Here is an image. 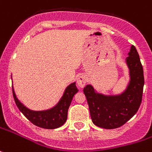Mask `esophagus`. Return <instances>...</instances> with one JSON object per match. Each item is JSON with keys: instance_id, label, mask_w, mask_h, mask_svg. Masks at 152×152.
<instances>
[{"instance_id": "1", "label": "esophagus", "mask_w": 152, "mask_h": 152, "mask_svg": "<svg viewBox=\"0 0 152 152\" xmlns=\"http://www.w3.org/2000/svg\"><path fill=\"white\" fill-rule=\"evenodd\" d=\"M87 82V77L85 75H81L77 77V85L80 87H84Z\"/></svg>"}]
</instances>
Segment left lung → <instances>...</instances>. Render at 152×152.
Listing matches in <instances>:
<instances>
[{
  "instance_id": "1",
  "label": "left lung",
  "mask_w": 152,
  "mask_h": 152,
  "mask_svg": "<svg viewBox=\"0 0 152 152\" xmlns=\"http://www.w3.org/2000/svg\"><path fill=\"white\" fill-rule=\"evenodd\" d=\"M130 81L126 90L117 96H104L86 85L83 92L89 106L92 122L100 128L116 129L124 125L138 111L142 101L144 72L140 56L132 45L126 58Z\"/></svg>"
}]
</instances>
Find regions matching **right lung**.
<instances>
[{"instance_id": "add662e5", "label": "right lung", "mask_w": 152, "mask_h": 152, "mask_svg": "<svg viewBox=\"0 0 152 152\" xmlns=\"http://www.w3.org/2000/svg\"><path fill=\"white\" fill-rule=\"evenodd\" d=\"M77 92L78 89L76 88V83L74 82L66 87L64 95L55 107L46 111H32L19 102L12 89L15 102L24 116L36 126L50 129L59 128L66 123L68 109L71 105L72 98Z\"/></svg>"}]
</instances>
